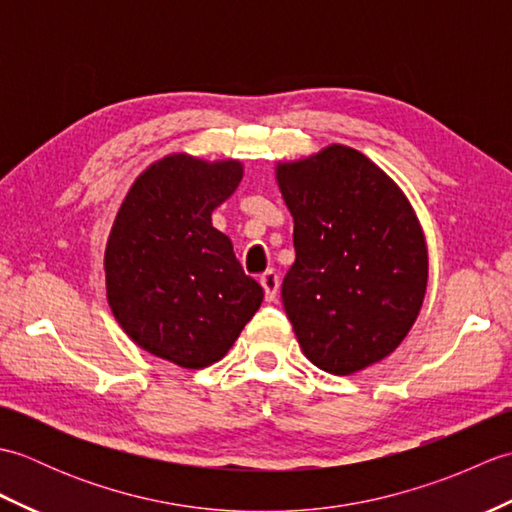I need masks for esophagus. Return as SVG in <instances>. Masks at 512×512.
<instances>
[{
    "label": "esophagus",
    "instance_id": "esophagus-1",
    "mask_svg": "<svg viewBox=\"0 0 512 512\" xmlns=\"http://www.w3.org/2000/svg\"><path fill=\"white\" fill-rule=\"evenodd\" d=\"M259 284H262L264 292H266V299L273 301L277 297V290H279V275L275 270H266V273L259 277Z\"/></svg>",
    "mask_w": 512,
    "mask_h": 512
}]
</instances>
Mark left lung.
Listing matches in <instances>:
<instances>
[{
    "label": "left lung",
    "mask_w": 512,
    "mask_h": 512,
    "mask_svg": "<svg viewBox=\"0 0 512 512\" xmlns=\"http://www.w3.org/2000/svg\"><path fill=\"white\" fill-rule=\"evenodd\" d=\"M275 178L295 220L297 259L281 299L303 354L336 376L380 363L416 323L429 279L405 191L339 143L277 162Z\"/></svg>",
    "instance_id": "1"
}]
</instances>
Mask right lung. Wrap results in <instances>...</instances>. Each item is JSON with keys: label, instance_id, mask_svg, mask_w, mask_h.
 Instances as JSON below:
<instances>
[{"label": "right lung", "instance_id": "obj_1", "mask_svg": "<svg viewBox=\"0 0 512 512\" xmlns=\"http://www.w3.org/2000/svg\"><path fill=\"white\" fill-rule=\"evenodd\" d=\"M242 178L239 160L169 154L134 180L107 237L114 319L138 347L184 369L224 358L264 301L211 222Z\"/></svg>", "mask_w": 512, "mask_h": 512}]
</instances>
